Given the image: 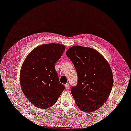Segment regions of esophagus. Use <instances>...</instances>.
<instances>
[{
    "label": "esophagus",
    "instance_id": "1",
    "mask_svg": "<svg viewBox=\"0 0 131 131\" xmlns=\"http://www.w3.org/2000/svg\"><path fill=\"white\" fill-rule=\"evenodd\" d=\"M65 87L66 90H68L69 88V83H66V84L65 85Z\"/></svg>",
    "mask_w": 131,
    "mask_h": 131
}]
</instances>
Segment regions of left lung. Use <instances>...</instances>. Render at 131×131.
<instances>
[{"instance_id":"8db88e82","label":"left lung","mask_w":131,"mask_h":131,"mask_svg":"<svg viewBox=\"0 0 131 131\" xmlns=\"http://www.w3.org/2000/svg\"><path fill=\"white\" fill-rule=\"evenodd\" d=\"M78 74V83L71 93L80 110L92 112L109 97L114 83L111 66L94 49L73 46L66 52Z\"/></svg>"}]
</instances>
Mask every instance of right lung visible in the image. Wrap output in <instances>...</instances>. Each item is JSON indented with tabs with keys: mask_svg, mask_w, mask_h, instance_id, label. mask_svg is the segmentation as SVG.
Returning <instances> with one entry per match:
<instances>
[{
	"mask_svg": "<svg viewBox=\"0 0 131 131\" xmlns=\"http://www.w3.org/2000/svg\"><path fill=\"white\" fill-rule=\"evenodd\" d=\"M65 50V46L59 43L43 44L33 49L23 62L20 72L21 88L37 108H50L65 89L54 69Z\"/></svg>",
	"mask_w": 131,
	"mask_h": 131,
	"instance_id": "1",
	"label": "right lung"
}]
</instances>
